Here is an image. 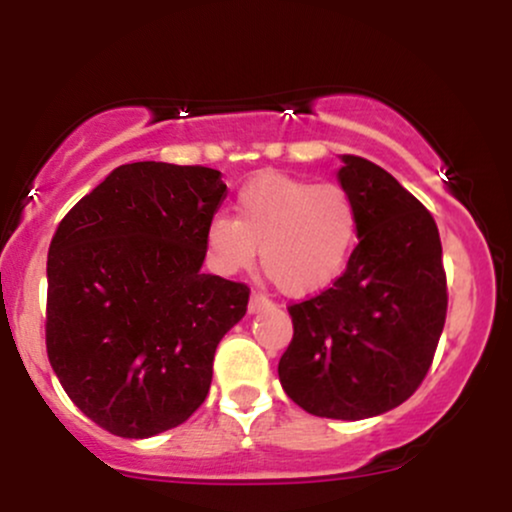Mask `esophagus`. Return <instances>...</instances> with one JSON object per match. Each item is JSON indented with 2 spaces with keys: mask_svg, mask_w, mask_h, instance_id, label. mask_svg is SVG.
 <instances>
[{
  "mask_svg": "<svg viewBox=\"0 0 512 512\" xmlns=\"http://www.w3.org/2000/svg\"><path fill=\"white\" fill-rule=\"evenodd\" d=\"M269 305H272V303H269L267 298H264V296H260V293H252V296H250V303H248V313H250V315H255V313H260V310L269 308Z\"/></svg>",
  "mask_w": 512,
  "mask_h": 512,
  "instance_id": "obj_1",
  "label": "esophagus"
}]
</instances>
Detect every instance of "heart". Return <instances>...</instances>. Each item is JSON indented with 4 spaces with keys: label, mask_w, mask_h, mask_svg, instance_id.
<instances>
[{
    "label": "heart",
    "mask_w": 512,
    "mask_h": 512,
    "mask_svg": "<svg viewBox=\"0 0 512 512\" xmlns=\"http://www.w3.org/2000/svg\"><path fill=\"white\" fill-rule=\"evenodd\" d=\"M358 238L354 197L337 182L264 173L245 182L236 219L214 216L204 231L207 262L216 274L264 272L291 298L317 296L344 274Z\"/></svg>",
    "instance_id": "b5f03b06"
}]
</instances>
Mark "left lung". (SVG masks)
<instances>
[{
	"label": "left lung",
	"instance_id": "8db88e82",
	"mask_svg": "<svg viewBox=\"0 0 512 512\" xmlns=\"http://www.w3.org/2000/svg\"><path fill=\"white\" fill-rule=\"evenodd\" d=\"M339 185L358 209V245L320 296L289 308L293 339L279 380L315 416L361 421L409 399L445 325L438 226L387 170L344 154Z\"/></svg>",
	"mask_w": 512,
	"mask_h": 512
}]
</instances>
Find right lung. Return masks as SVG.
Masks as SVG:
<instances>
[{
	"mask_svg": "<svg viewBox=\"0 0 512 512\" xmlns=\"http://www.w3.org/2000/svg\"><path fill=\"white\" fill-rule=\"evenodd\" d=\"M214 168L139 161L74 204L48 252L50 366L91 421L120 438L180 426L207 399L223 334L250 289L202 274L226 199Z\"/></svg>",
	"mask_w": 512,
	"mask_h": 512,
	"instance_id": "add662e5",
	"label": "right lung"
}]
</instances>
